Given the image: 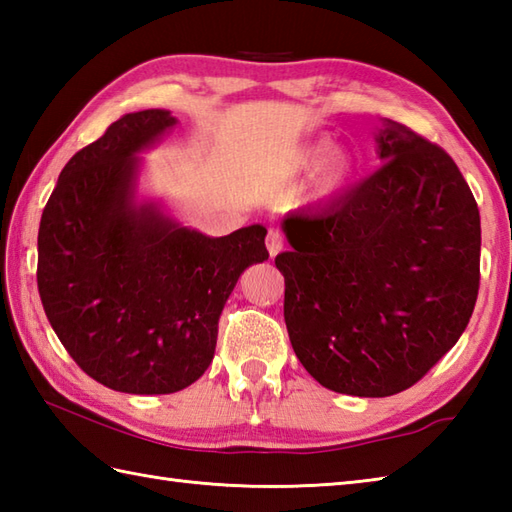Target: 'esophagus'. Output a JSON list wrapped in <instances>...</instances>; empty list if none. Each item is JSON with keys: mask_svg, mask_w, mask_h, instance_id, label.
Wrapping results in <instances>:
<instances>
[{"mask_svg": "<svg viewBox=\"0 0 512 512\" xmlns=\"http://www.w3.org/2000/svg\"><path fill=\"white\" fill-rule=\"evenodd\" d=\"M266 246H268L270 257H275V255L281 253V250L286 248V237L281 235L279 231H270L268 237H266Z\"/></svg>", "mask_w": 512, "mask_h": 512, "instance_id": "34e87169", "label": "esophagus"}]
</instances>
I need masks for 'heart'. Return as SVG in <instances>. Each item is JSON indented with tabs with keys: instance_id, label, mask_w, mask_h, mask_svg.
<instances>
[{
	"instance_id": "b5f03b06",
	"label": "heart",
	"mask_w": 512,
	"mask_h": 512,
	"mask_svg": "<svg viewBox=\"0 0 512 512\" xmlns=\"http://www.w3.org/2000/svg\"><path fill=\"white\" fill-rule=\"evenodd\" d=\"M325 151H328V140H317V143L303 147L295 156V160H292L290 169L292 171L312 169L325 156ZM345 176H347V158L343 154L334 156L325 162V167L319 176V189L323 193H332L341 187Z\"/></svg>"
}]
</instances>
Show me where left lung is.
<instances>
[{
    "mask_svg": "<svg viewBox=\"0 0 512 512\" xmlns=\"http://www.w3.org/2000/svg\"><path fill=\"white\" fill-rule=\"evenodd\" d=\"M372 176L290 215L284 319L301 365L339 394L405 391L458 343L480 290V211L440 145L389 121Z\"/></svg>",
    "mask_w": 512,
    "mask_h": 512,
    "instance_id": "1",
    "label": "left lung"
}]
</instances>
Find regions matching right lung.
Instances as JSON below:
<instances>
[{"instance_id": "obj_1", "label": "right lung", "mask_w": 512, "mask_h": 512, "mask_svg": "<svg viewBox=\"0 0 512 512\" xmlns=\"http://www.w3.org/2000/svg\"><path fill=\"white\" fill-rule=\"evenodd\" d=\"M176 123L125 114L63 167L39 224L37 286L85 374L125 394H173L213 361L239 275L268 259L266 228L206 237L132 204L136 151Z\"/></svg>"}]
</instances>
